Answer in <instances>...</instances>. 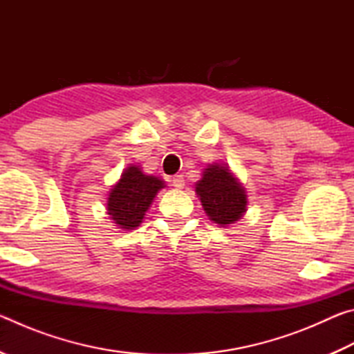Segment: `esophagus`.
<instances>
[{
  "label": "esophagus",
  "mask_w": 354,
  "mask_h": 354,
  "mask_svg": "<svg viewBox=\"0 0 354 354\" xmlns=\"http://www.w3.org/2000/svg\"><path fill=\"white\" fill-rule=\"evenodd\" d=\"M171 184H173V187L183 189L184 187V176L183 175H175L171 178Z\"/></svg>",
  "instance_id": "obj_1"
}]
</instances>
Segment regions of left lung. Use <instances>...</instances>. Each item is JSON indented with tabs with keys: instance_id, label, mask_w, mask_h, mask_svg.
<instances>
[{
	"instance_id": "8db88e82",
	"label": "left lung",
	"mask_w": 354,
	"mask_h": 354,
	"mask_svg": "<svg viewBox=\"0 0 354 354\" xmlns=\"http://www.w3.org/2000/svg\"><path fill=\"white\" fill-rule=\"evenodd\" d=\"M195 192L209 218L220 226L236 223L247 211L245 189L226 165H207Z\"/></svg>"
}]
</instances>
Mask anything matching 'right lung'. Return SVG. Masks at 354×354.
<instances>
[{
    "instance_id": "obj_1",
    "label": "right lung",
    "mask_w": 354,
    "mask_h": 354,
    "mask_svg": "<svg viewBox=\"0 0 354 354\" xmlns=\"http://www.w3.org/2000/svg\"><path fill=\"white\" fill-rule=\"evenodd\" d=\"M165 187L162 179L145 175L139 165H129L112 185L107 198V214L122 230H134L142 223L154 196Z\"/></svg>"
}]
</instances>
